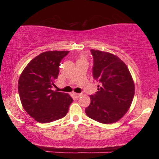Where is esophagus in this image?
<instances>
[{
	"mask_svg": "<svg viewBox=\"0 0 159 159\" xmlns=\"http://www.w3.org/2000/svg\"><path fill=\"white\" fill-rule=\"evenodd\" d=\"M74 95H75V98H78L81 96L82 94H80V93H74Z\"/></svg>",
	"mask_w": 159,
	"mask_h": 159,
	"instance_id": "obj_1",
	"label": "esophagus"
}]
</instances>
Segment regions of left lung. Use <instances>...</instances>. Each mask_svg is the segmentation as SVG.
I'll list each match as a JSON object with an SVG mask.
<instances>
[{
  "label": "left lung",
  "instance_id": "left-lung-1",
  "mask_svg": "<svg viewBox=\"0 0 159 159\" xmlns=\"http://www.w3.org/2000/svg\"><path fill=\"white\" fill-rule=\"evenodd\" d=\"M93 58V76L99 82L98 91L90 95L87 116L103 124L119 120L131 106L134 84L129 69L116 56L90 50Z\"/></svg>",
  "mask_w": 159,
  "mask_h": 159
}]
</instances>
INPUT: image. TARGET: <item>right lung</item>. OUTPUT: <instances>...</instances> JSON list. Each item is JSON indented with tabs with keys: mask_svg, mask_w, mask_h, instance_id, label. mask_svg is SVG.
<instances>
[{
	"mask_svg": "<svg viewBox=\"0 0 159 159\" xmlns=\"http://www.w3.org/2000/svg\"><path fill=\"white\" fill-rule=\"evenodd\" d=\"M69 51H46L31 60L19 80L18 91L24 108L40 123L66 116L73 99L52 90L59 73L60 62Z\"/></svg>",
	"mask_w": 159,
	"mask_h": 159,
	"instance_id": "add662e5",
	"label": "right lung"
}]
</instances>
